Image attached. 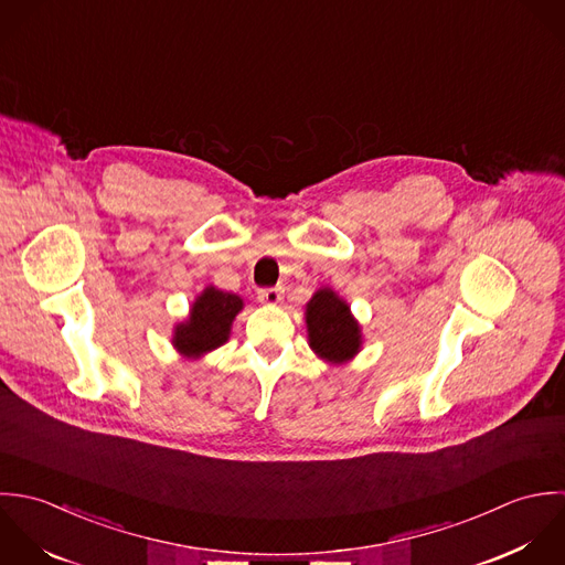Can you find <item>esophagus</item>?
<instances>
[{
	"label": "esophagus",
	"instance_id": "esophagus-1",
	"mask_svg": "<svg viewBox=\"0 0 565 565\" xmlns=\"http://www.w3.org/2000/svg\"><path fill=\"white\" fill-rule=\"evenodd\" d=\"M257 299L266 306H275V303L281 301V290L279 288H259Z\"/></svg>",
	"mask_w": 565,
	"mask_h": 565
}]
</instances>
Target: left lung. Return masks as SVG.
<instances>
[{
  "mask_svg": "<svg viewBox=\"0 0 565 565\" xmlns=\"http://www.w3.org/2000/svg\"><path fill=\"white\" fill-rule=\"evenodd\" d=\"M308 332L312 349L330 362L351 358L360 347V330L332 290H319L308 303Z\"/></svg>",
  "mask_w": 565,
  "mask_h": 565,
  "instance_id": "left-lung-1",
  "label": "left lung"
}]
</instances>
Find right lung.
Instances as JSON below:
<instances>
[{
  "label": "right lung",
  "instance_id": "1",
  "mask_svg": "<svg viewBox=\"0 0 565 565\" xmlns=\"http://www.w3.org/2000/svg\"><path fill=\"white\" fill-rule=\"evenodd\" d=\"M242 310L237 295L207 288L194 303L190 321L181 323L174 332V344L185 355H199L221 347L228 339L231 323Z\"/></svg>",
  "mask_w": 565,
  "mask_h": 565
}]
</instances>
